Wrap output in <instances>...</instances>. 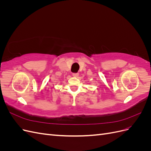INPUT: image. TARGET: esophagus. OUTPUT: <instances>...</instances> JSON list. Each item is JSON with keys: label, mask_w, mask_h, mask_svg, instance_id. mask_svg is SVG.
Masks as SVG:
<instances>
[{"label": "esophagus", "mask_w": 151, "mask_h": 151, "mask_svg": "<svg viewBox=\"0 0 151 151\" xmlns=\"http://www.w3.org/2000/svg\"><path fill=\"white\" fill-rule=\"evenodd\" d=\"M72 76L74 77H78L79 76V73H73L72 74Z\"/></svg>", "instance_id": "esophagus-1"}]
</instances>
